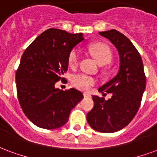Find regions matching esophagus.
I'll use <instances>...</instances> for the list:
<instances>
[{"instance_id":"34e87169","label":"esophagus","mask_w":157,"mask_h":157,"mask_svg":"<svg viewBox=\"0 0 157 157\" xmlns=\"http://www.w3.org/2000/svg\"><path fill=\"white\" fill-rule=\"evenodd\" d=\"M83 96H84V98H90L91 97L89 93H83Z\"/></svg>"}]
</instances>
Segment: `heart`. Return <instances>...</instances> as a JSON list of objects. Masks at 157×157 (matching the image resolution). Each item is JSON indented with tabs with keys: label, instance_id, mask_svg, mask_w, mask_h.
<instances>
[{
	"label": "heart",
	"instance_id": "obj_1",
	"mask_svg": "<svg viewBox=\"0 0 157 157\" xmlns=\"http://www.w3.org/2000/svg\"><path fill=\"white\" fill-rule=\"evenodd\" d=\"M89 52L95 58L97 61L100 65H106L109 64L112 59V51L108 45L97 43L89 46ZM81 55L78 49L74 48L72 49L69 55V65L72 68L77 67L80 62ZM96 79L90 75L85 74H76L72 76L71 83L75 88L82 90V91H88L91 89L92 86L96 84Z\"/></svg>",
	"mask_w": 157,
	"mask_h": 157
}]
</instances>
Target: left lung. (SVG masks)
I'll return each mask as SVG.
<instances>
[{
  "instance_id": "left-lung-1",
  "label": "left lung",
  "mask_w": 157,
  "mask_h": 157,
  "mask_svg": "<svg viewBox=\"0 0 157 157\" xmlns=\"http://www.w3.org/2000/svg\"><path fill=\"white\" fill-rule=\"evenodd\" d=\"M99 34L109 39L117 48L120 65L115 77L98 89L104 94L111 93L112 98L105 100L92 96L94 107L86 119L97 131L113 133L127 126L138 112L146 77L140 55L127 37L115 29Z\"/></svg>"
}]
</instances>
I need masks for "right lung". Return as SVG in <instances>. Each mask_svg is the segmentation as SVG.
Returning <instances> with one entry per match:
<instances>
[{
	"instance_id": "right-lung-1",
	"label": "right lung",
	"mask_w": 157,
	"mask_h": 157,
	"mask_svg": "<svg viewBox=\"0 0 157 157\" xmlns=\"http://www.w3.org/2000/svg\"><path fill=\"white\" fill-rule=\"evenodd\" d=\"M84 39L82 33L49 29L29 44L16 72L19 103L30 121L45 129L58 128L68 121L83 94L75 88L60 90L55 83L69 65L72 48Z\"/></svg>"
}]
</instances>
